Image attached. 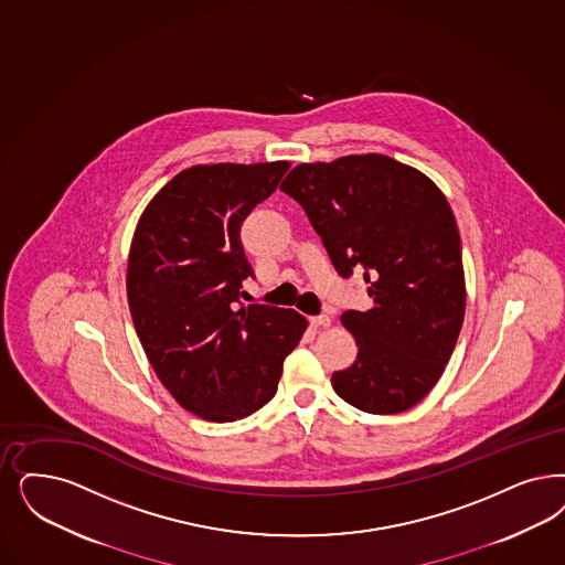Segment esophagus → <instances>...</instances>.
<instances>
[{"instance_id":"1","label":"esophagus","mask_w":565,"mask_h":565,"mask_svg":"<svg viewBox=\"0 0 565 565\" xmlns=\"http://www.w3.org/2000/svg\"><path fill=\"white\" fill-rule=\"evenodd\" d=\"M311 326L312 328H330V315H317V317H311Z\"/></svg>"}]
</instances>
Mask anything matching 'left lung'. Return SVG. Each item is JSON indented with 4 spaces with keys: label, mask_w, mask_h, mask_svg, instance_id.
Listing matches in <instances>:
<instances>
[{
    "label": "left lung",
    "mask_w": 565,
    "mask_h": 565,
    "mask_svg": "<svg viewBox=\"0 0 565 565\" xmlns=\"http://www.w3.org/2000/svg\"><path fill=\"white\" fill-rule=\"evenodd\" d=\"M281 192L305 209L335 271L363 269L367 311L342 312L359 354L331 386L365 413L392 415L436 386L466 317L455 214L422 171L384 154L305 162Z\"/></svg>",
    "instance_id": "8db88e82"
}]
</instances>
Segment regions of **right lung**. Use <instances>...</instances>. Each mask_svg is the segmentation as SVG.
<instances>
[{
	"mask_svg": "<svg viewBox=\"0 0 565 565\" xmlns=\"http://www.w3.org/2000/svg\"><path fill=\"white\" fill-rule=\"evenodd\" d=\"M288 169L286 160L195 164L137 221L127 265L137 338L162 386L209 422L267 405L309 326L292 309L239 305L242 281L253 277L239 227Z\"/></svg>",
	"mask_w": 565,
	"mask_h": 565,
	"instance_id": "right-lung-1",
	"label": "right lung"
}]
</instances>
